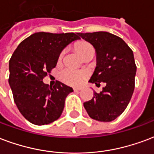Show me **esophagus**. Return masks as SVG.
Wrapping results in <instances>:
<instances>
[{
    "label": "esophagus",
    "instance_id": "esophagus-1",
    "mask_svg": "<svg viewBox=\"0 0 154 154\" xmlns=\"http://www.w3.org/2000/svg\"><path fill=\"white\" fill-rule=\"evenodd\" d=\"M82 87H78V88H74L73 89L74 91H76V92L80 91H82Z\"/></svg>",
    "mask_w": 154,
    "mask_h": 154
}]
</instances>
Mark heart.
<instances>
[{"label":"heart","mask_w":154,"mask_h":154,"mask_svg":"<svg viewBox=\"0 0 154 154\" xmlns=\"http://www.w3.org/2000/svg\"><path fill=\"white\" fill-rule=\"evenodd\" d=\"M77 50L82 54V56H83L86 52H88L91 50H94V48L90 43L83 42L80 45H78ZM63 54V52H61V54H60V60L62 58ZM59 77L60 80L68 85L77 86L82 82L84 79L87 77V72L85 70H79V69L72 68H65L60 71Z\"/></svg>","instance_id":"1"}]
</instances>
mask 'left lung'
I'll use <instances>...</instances> for the list:
<instances>
[{"label": "left lung", "instance_id": "obj_1", "mask_svg": "<svg viewBox=\"0 0 154 154\" xmlns=\"http://www.w3.org/2000/svg\"><path fill=\"white\" fill-rule=\"evenodd\" d=\"M78 35L90 42L96 51V68L90 82L106 83L100 93L83 103L88 115L100 122H111L119 117L129 103L135 89L136 72L133 51L119 36L107 32Z\"/></svg>", "mask_w": 154, "mask_h": 154}]
</instances>
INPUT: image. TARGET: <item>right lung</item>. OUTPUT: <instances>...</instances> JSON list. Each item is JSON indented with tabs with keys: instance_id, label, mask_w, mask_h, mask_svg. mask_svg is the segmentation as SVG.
<instances>
[{
	"instance_id": "add662e5",
	"label": "right lung",
	"mask_w": 154,
	"mask_h": 154,
	"mask_svg": "<svg viewBox=\"0 0 154 154\" xmlns=\"http://www.w3.org/2000/svg\"><path fill=\"white\" fill-rule=\"evenodd\" d=\"M79 39L78 33L40 32L23 40L12 54L9 84L17 108L31 123H51L62 114L72 88L58 81L51 86L42 80L55 68L63 48Z\"/></svg>"
}]
</instances>
